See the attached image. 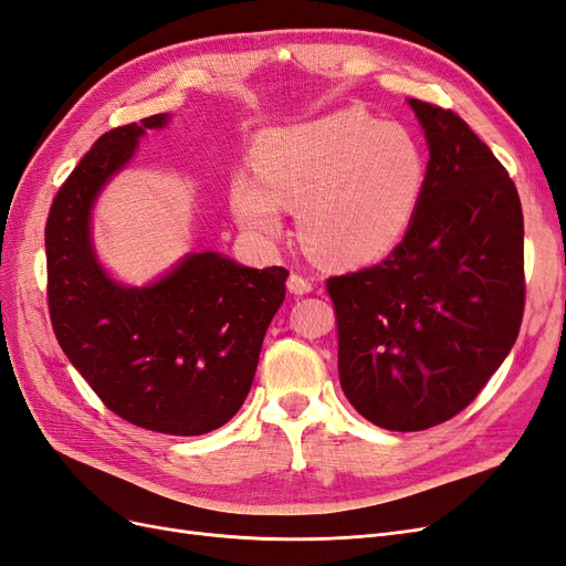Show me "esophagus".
<instances>
[{
  "instance_id": "obj_1",
  "label": "esophagus",
  "mask_w": 566,
  "mask_h": 566,
  "mask_svg": "<svg viewBox=\"0 0 566 566\" xmlns=\"http://www.w3.org/2000/svg\"><path fill=\"white\" fill-rule=\"evenodd\" d=\"M287 290H290V293H293V295H306V293H312V290H314V279L304 276V273H290Z\"/></svg>"
}]
</instances>
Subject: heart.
I'll list each match as a JSON object with an SVG mask.
<instances>
[{"instance_id":"obj_1","label":"heart","mask_w":566,"mask_h":566,"mask_svg":"<svg viewBox=\"0 0 566 566\" xmlns=\"http://www.w3.org/2000/svg\"><path fill=\"white\" fill-rule=\"evenodd\" d=\"M252 165L256 178L231 181L235 219L271 238L283 229V205H297L304 245L339 266L380 260L401 243L427 175L413 134L358 108L262 134Z\"/></svg>"}]
</instances>
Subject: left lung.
Instances as JSON below:
<instances>
[{
    "label": "left lung",
    "mask_w": 566,
    "mask_h": 566,
    "mask_svg": "<svg viewBox=\"0 0 566 566\" xmlns=\"http://www.w3.org/2000/svg\"><path fill=\"white\" fill-rule=\"evenodd\" d=\"M430 163L413 221L380 264L328 279L339 385L391 432L470 406L524 314V217L491 148L453 111L408 98Z\"/></svg>",
    "instance_id": "1"
}]
</instances>
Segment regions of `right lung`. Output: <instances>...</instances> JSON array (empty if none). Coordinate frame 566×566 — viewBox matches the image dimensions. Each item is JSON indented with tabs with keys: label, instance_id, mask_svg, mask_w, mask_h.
<instances>
[{
	"label": "right lung",
	"instance_id": "right-lung-1",
	"mask_svg": "<svg viewBox=\"0 0 566 566\" xmlns=\"http://www.w3.org/2000/svg\"><path fill=\"white\" fill-rule=\"evenodd\" d=\"M167 123L160 113L106 132L59 188L44 229L46 297L67 361L115 416L196 437L243 406L287 269L191 252L144 287L108 276L92 243V208L146 129Z\"/></svg>",
	"mask_w": 566,
	"mask_h": 566
}]
</instances>
